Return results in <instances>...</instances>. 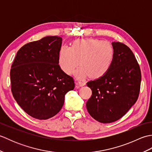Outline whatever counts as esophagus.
<instances>
[{
	"label": "esophagus",
	"mask_w": 152,
	"mask_h": 152,
	"mask_svg": "<svg viewBox=\"0 0 152 152\" xmlns=\"http://www.w3.org/2000/svg\"><path fill=\"white\" fill-rule=\"evenodd\" d=\"M77 84H78L80 87H82V86H84L86 85V82H83L82 81H78L76 82Z\"/></svg>",
	"instance_id": "1"
}]
</instances>
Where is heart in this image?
<instances>
[{"label": "heart", "mask_w": 152, "mask_h": 152, "mask_svg": "<svg viewBox=\"0 0 152 152\" xmlns=\"http://www.w3.org/2000/svg\"><path fill=\"white\" fill-rule=\"evenodd\" d=\"M114 50L108 42L98 39L76 40L71 47L61 46L58 56V62L64 72L72 74L79 64L76 76L84 78L91 76L99 78L108 72L112 66Z\"/></svg>", "instance_id": "1"}]
</instances>
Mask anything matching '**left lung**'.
I'll return each mask as SVG.
<instances>
[{
  "label": "left lung",
  "mask_w": 152,
  "mask_h": 152,
  "mask_svg": "<svg viewBox=\"0 0 152 152\" xmlns=\"http://www.w3.org/2000/svg\"><path fill=\"white\" fill-rule=\"evenodd\" d=\"M114 57L105 75L87 83L92 95L86 108L93 118L109 124L122 118L139 95L141 71L133 53L125 44L112 43Z\"/></svg>",
  "instance_id": "left-lung-1"
}]
</instances>
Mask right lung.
Instances as JSON below:
<instances>
[{"instance_id": "obj_1", "label": "right lung", "mask_w": 152, "mask_h": 152, "mask_svg": "<svg viewBox=\"0 0 152 152\" xmlns=\"http://www.w3.org/2000/svg\"><path fill=\"white\" fill-rule=\"evenodd\" d=\"M62 38L48 36L18 51L10 70L11 90L20 107L31 117L48 119L62 108L64 95L73 90L72 77L58 62Z\"/></svg>"}]
</instances>
